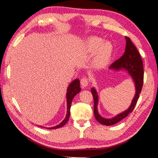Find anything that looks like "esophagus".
Listing matches in <instances>:
<instances>
[{
    "label": "esophagus",
    "instance_id": "34e87169",
    "mask_svg": "<svg viewBox=\"0 0 158 158\" xmlns=\"http://www.w3.org/2000/svg\"><path fill=\"white\" fill-rule=\"evenodd\" d=\"M81 85L82 88H85L89 85V79H88L86 77H83L81 79Z\"/></svg>",
    "mask_w": 158,
    "mask_h": 158
}]
</instances>
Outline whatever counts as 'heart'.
I'll list each match as a JSON object with an SVG mask.
<instances>
[{
	"mask_svg": "<svg viewBox=\"0 0 158 158\" xmlns=\"http://www.w3.org/2000/svg\"><path fill=\"white\" fill-rule=\"evenodd\" d=\"M85 47L90 53L96 52L94 64L98 68L107 65L111 60L113 53V44L110 42H103V40L98 37H91L85 41Z\"/></svg>",
	"mask_w": 158,
	"mask_h": 158,
	"instance_id": "obj_1",
	"label": "heart"
}]
</instances>
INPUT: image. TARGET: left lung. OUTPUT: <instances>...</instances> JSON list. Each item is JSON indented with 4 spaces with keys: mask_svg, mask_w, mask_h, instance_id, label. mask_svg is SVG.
<instances>
[{
    "mask_svg": "<svg viewBox=\"0 0 158 158\" xmlns=\"http://www.w3.org/2000/svg\"><path fill=\"white\" fill-rule=\"evenodd\" d=\"M125 40H126V46H125V51L123 55L118 60L112 63L109 68V69H114L116 71L123 69L125 71H127L128 74L132 77L135 83L136 91L129 108L111 118H105L102 116L98 112V105L99 98L97 90L95 88H92L90 90L93 99H94V114L95 118L102 125H107V126L114 125L121 121L133 111L137 102L138 98H139V94L143 86V68L141 56L129 37H125Z\"/></svg>",
    "mask_w": 158,
    "mask_h": 158,
    "instance_id": "8db88e82",
    "label": "left lung"
}]
</instances>
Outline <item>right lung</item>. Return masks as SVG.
<instances>
[{
	"label": "right lung",
	"mask_w": 158,
	"mask_h": 158,
	"mask_svg": "<svg viewBox=\"0 0 158 158\" xmlns=\"http://www.w3.org/2000/svg\"><path fill=\"white\" fill-rule=\"evenodd\" d=\"M81 91V87H80V81L79 79H74V81H72L70 84H69L68 89H67V93H66V100H67V114L65 119L60 123V124L57 125L56 126L52 127H45L47 128L49 130H53V129H57L63 127V125H65L67 123H68L69 116H70V106L72 104V101H73L74 96ZM40 126V125H38ZM41 127H43L42 126H40Z\"/></svg>",
	"instance_id": "add662e5"
}]
</instances>
